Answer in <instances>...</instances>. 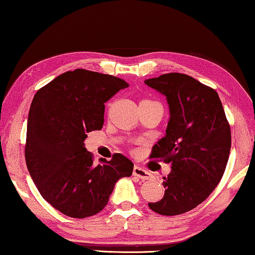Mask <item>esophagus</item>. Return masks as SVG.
Masks as SVG:
<instances>
[{
	"mask_svg": "<svg viewBox=\"0 0 255 255\" xmlns=\"http://www.w3.org/2000/svg\"><path fill=\"white\" fill-rule=\"evenodd\" d=\"M132 174H134L135 176L139 177L140 180L145 181V180H152L153 178V175L150 172H147V170H145L144 168H142V167H139L136 165L134 167V169H132Z\"/></svg>",
	"mask_w": 255,
	"mask_h": 255,
	"instance_id": "1",
	"label": "esophagus"
}]
</instances>
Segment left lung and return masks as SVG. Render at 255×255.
Listing matches in <instances>:
<instances>
[{
  "label": "left lung",
  "mask_w": 255,
  "mask_h": 255,
  "mask_svg": "<svg viewBox=\"0 0 255 255\" xmlns=\"http://www.w3.org/2000/svg\"><path fill=\"white\" fill-rule=\"evenodd\" d=\"M165 95L170 118L166 135L152 147L150 158L172 164L164 177L165 195L149 207L173 216L189 212L211 195L225 173L231 130L216 91L182 73L145 80Z\"/></svg>",
  "instance_id": "1"
}]
</instances>
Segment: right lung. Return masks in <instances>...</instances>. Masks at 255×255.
I'll return each mask as SVG.
<instances>
[{
  "instance_id": "add662e5",
  "label": "right lung",
  "mask_w": 255,
  "mask_h": 255,
  "mask_svg": "<svg viewBox=\"0 0 255 255\" xmlns=\"http://www.w3.org/2000/svg\"><path fill=\"white\" fill-rule=\"evenodd\" d=\"M128 87L125 80L83 68L67 71L37 90L30 104L25 160L41 196L60 213L85 219L109 203L116 182L134 164L120 153L94 165L87 132L104 124L105 103Z\"/></svg>"
}]
</instances>
